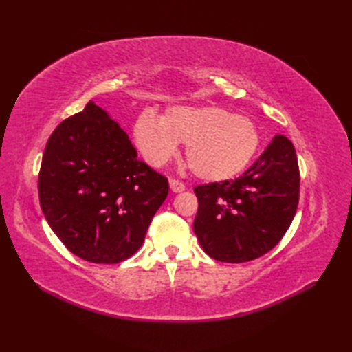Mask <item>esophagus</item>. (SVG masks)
Returning <instances> with one entry per match:
<instances>
[{
    "instance_id": "34e87169",
    "label": "esophagus",
    "mask_w": 352,
    "mask_h": 352,
    "mask_svg": "<svg viewBox=\"0 0 352 352\" xmlns=\"http://www.w3.org/2000/svg\"><path fill=\"white\" fill-rule=\"evenodd\" d=\"M169 188H170L172 192L178 193V192H183L186 189V186L182 182L175 180V178H170V180H169Z\"/></svg>"
}]
</instances>
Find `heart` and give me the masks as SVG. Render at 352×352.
Wrapping results in <instances>:
<instances>
[{
  "instance_id": "obj_1",
  "label": "heart",
  "mask_w": 352,
  "mask_h": 352,
  "mask_svg": "<svg viewBox=\"0 0 352 352\" xmlns=\"http://www.w3.org/2000/svg\"><path fill=\"white\" fill-rule=\"evenodd\" d=\"M134 140L145 159L162 166L186 144V162L201 180L222 182L242 172L260 146L252 119L222 107H172L162 119L142 113Z\"/></svg>"
}]
</instances>
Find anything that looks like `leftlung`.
I'll return each instance as SVG.
<instances>
[{
  "label": "left lung",
  "instance_id": "8db88e82",
  "mask_svg": "<svg viewBox=\"0 0 352 352\" xmlns=\"http://www.w3.org/2000/svg\"><path fill=\"white\" fill-rule=\"evenodd\" d=\"M300 182L295 146L280 134L241 177L195 186L193 231L203 250L226 263L271 251L295 218Z\"/></svg>",
  "mask_w": 352,
  "mask_h": 352
}]
</instances>
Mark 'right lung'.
<instances>
[{
  "mask_svg": "<svg viewBox=\"0 0 352 352\" xmlns=\"http://www.w3.org/2000/svg\"><path fill=\"white\" fill-rule=\"evenodd\" d=\"M37 189L45 219L66 248L110 265L140 248L169 183L138 159L126 133L89 101L52 131Z\"/></svg>",
  "mask_w": 352,
  "mask_h": 352,
  "instance_id": "add662e5",
  "label": "right lung"
}]
</instances>
